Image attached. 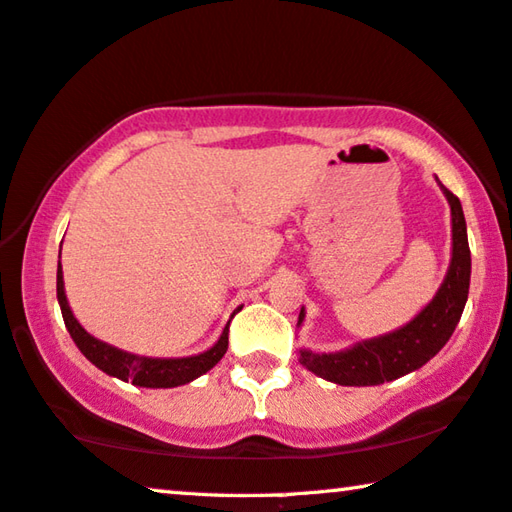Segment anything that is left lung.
Returning a JSON list of instances; mask_svg holds the SVG:
<instances>
[{
  "instance_id": "8db88e82",
  "label": "left lung",
  "mask_w": 512,
  "mask_h": 512,
  "mask_svg": "<svg viewBox=\"0 0 512 512\" xmlns=\"http://www.w3.org/2000/svg\"><path fill=\"white\" fill-rule=\"evenodd\" d=\"M437 180V177H435ZM440 184L451 207V262L437 294L415 319L387 335L362 339V342L335 353H314L300 348V364L330 383L346 387H369L389 383L417 371L435 358L456 330L469 294L472 278V253L467 243V223L460 200ZM305 321V307H300L298 328Z\"/></svg>"
}]
</instances>
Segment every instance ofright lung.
Here are the masks:
<instances>
[{
	"mask_svg": "<svg viewBox=\"0 0 512 512\" xmlns=\"http://www.w3.org/2000/svg\"><path fill=\"white\" fill-rule=\"evenodd\" d=\"M56 298H59L63 321H66V328L70 332L72 342L77 344L81 353L86 355V360H91L97 369L109 373L113 378L120 380H132L136 387H180L191 383V380L200 378L202 373H207L218 362L227 351V326L223 335L218 337V342L207 348L205 353L189 355V358H145V355H134L127 351H120V348L111 346L107 342H100V339L93 337L91 332L81 328V323L72 314L68 298H66V287H63V271H61V253H59V269H56Z\"/></svg>",
	"mask_w": 512,
	"mask_h": 512,
	"instance_id": "1",
	"label": "right lung"
}]
</instances>
